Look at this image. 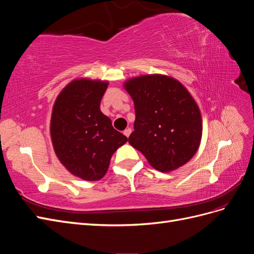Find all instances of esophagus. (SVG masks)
Segmentation results:
<instances>
[{"label": "esophagus", "mask_w": 254, "mask_h": 254, "mask_svg": "<svg viewBox=\"0 0 254 254\" xmlns=\"http://www.w3.org/2000/svg\"><path fill=\"white\" fill-rule=\"evenodd\" d=\"M130 133H131V129H130V128H127V129L124 130V134H125L127 137L130 135Z\"/></svg>", "instance_id": "obj_1"}]
</instances>
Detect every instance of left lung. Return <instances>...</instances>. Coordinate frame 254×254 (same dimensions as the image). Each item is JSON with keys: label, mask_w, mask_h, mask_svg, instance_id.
I'll return each instance as SVG.
<instances>
[{"label": "left lung", "mask_w": 254, "mask_h": 254, "mask_svg": "<svg viewBox=\"0 0 254 254\" xmlns=\"http://www.w3.org/2000/svg\"><path fill=\"white\" fill-rule=\"evenodd\" d=\"M124 88L135 109L129 144L160 172H172L188 163L202 136L201 113L188 89L162 74L129 78Z\"/></svg>", "instance_id": "1"}]
</instances>
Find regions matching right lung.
Returning a JSON list of instances; mask_svg holds the SVG:
<instances>
[{"mask_svg":"<svg viewBox=\"0 0 254 254\" xmlns=\"http://www.w3.org/2000/svg\"><path fill=\"white\" fill-rule=\"evenodd\" d=\"M109 82L78 78L68 82L53 106L50 133L60 163L86 181L101 180L113 153L127 137L99 109Z\"/></svg>","mask_w":254,"mask_h":254,"instance_id":"1","label":"right lung"}]
</instances>
